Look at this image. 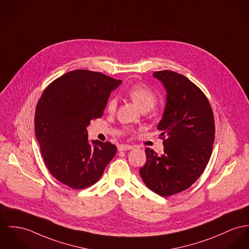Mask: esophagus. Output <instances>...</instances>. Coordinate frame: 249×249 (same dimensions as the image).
<instances>
[{"label": "esophagus", "instance_id": "esophagus-1", "mask_svg": "<svg viewBox=\"0 0 249 249\" xmlns=\"http://www.w3.org/2000/svg\"><path fill=\"white\" fill-rule=\"evenodd\" d=\"M134 146H130V145H124V144H121V145H118L117 149L119 152H122V151H130V150H133L134 149Z\"/></svg>", "mask_w": 249, "mask_h": 249}]
</instances>
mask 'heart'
Segmentation results:
<instances>
[{
  "instance_id": "1",
  "label": "heart",
  "mask_w": 249,
  "mask_h": 249,
  "mask_svg": "<svg viewBox=\"0 0 249 249\" xmlns=\"http://www.w3.org/2000/svg\"><path fill=\"white\" fill-rule=\"evenodd\" d=\"M129 96L134 104L141 110H151L156 102V96L153 90L143 84H135L127 91ZM117 105V99L113 97L107 104V110L114 112Z\"/></svg>"
}]
</instances>
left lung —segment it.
<instances>
[{
    "label": "left lung",
    "mask_w": 249,
    "mask_h": 249,
    "mask_svg": "<svg viewBox=\"0 0 249 249\" xmlns=\"http://www.w3.org/2000/svg\"><path fill=\"white\" fill-rule=\"evenodd\" d=\"M153 76L167 93L157 125L165 138L164 153L147 148L139 173L151 191L167 197L189 189L205 171L214 142V117L208 98L189 78L170 70Z\"/></svg>",
    "instance_id": "left-lung-1"
}]
</instances>
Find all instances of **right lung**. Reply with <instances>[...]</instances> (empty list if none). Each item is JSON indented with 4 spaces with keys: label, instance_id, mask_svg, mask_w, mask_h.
Here are the masks:
<instances>
[{
    "label": "right lung",
    "instance_id": "obj_1",
    "mask_svg": "<svg viewBox=\"0 0 249 249\" xmlns=\"http://www.w3.org/2000/svg\"><path fill=\"white\" fill-rule=\"evenodd\" d=\"M122 80L89 70L70 71L43 91L35 113V134L45 165L60 183L82 190L102 176L116 153L110 142L89 140L87 127L101 117Z\"/></svg>",
    "mask_w": 249,
    "mask_h": 249
}]
</instances>
